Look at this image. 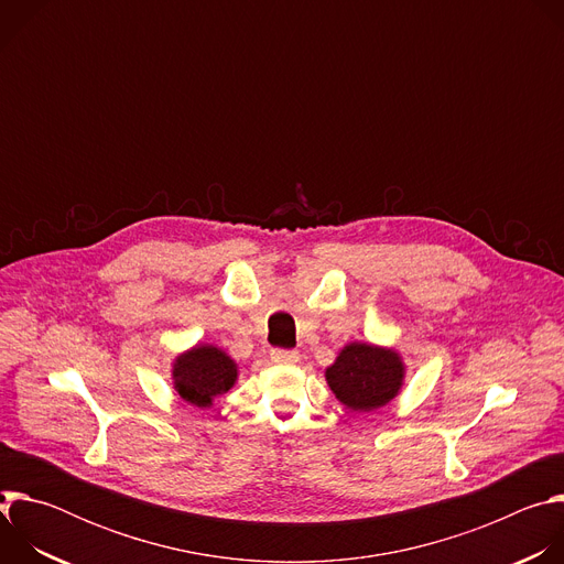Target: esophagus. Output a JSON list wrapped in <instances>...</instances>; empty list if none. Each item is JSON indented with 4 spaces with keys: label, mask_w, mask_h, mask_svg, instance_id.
<instances>
[{
    "label": "esophagus",
    "mask_w": 564,
    "mask_h": 564,
    "mask_svg": "<svg viewBox=\"0 0 564 564\" xmlns=\"http://www.w3.org/2000/svg\"><path fill=\"white\" fill-rule=\"evenodd\" d=\"M270 357H272L274 364H281V366H290V364L299 361V352L296 350H281V348H276V350L270 352Z\"/></svg>",
    "instance_id": "1"
}]
</instances>
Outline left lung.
Instances as JSON below:
<instances>
[{"label":"left lung","mask_w":564,"mask_h":564,"mask_svg":"<svg viewBox=\"0 0 564 564\" xmlns=\"http://www.w3.org/2000/svg\"><path fill=\"white\" fill-rule=\"evenodd\" d=\"M326 381L346 409L370 413L390 404L404 388L406 364L394 348L350 341L326 368Z\"/></svg>","instance_id":"left-lung-1"}]
</instances>
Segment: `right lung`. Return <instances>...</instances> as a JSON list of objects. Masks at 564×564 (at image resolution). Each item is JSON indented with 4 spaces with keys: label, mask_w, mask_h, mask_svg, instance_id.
Masks as SVG:
<instances>
[{
    "label": "right lung",
    "mask_w": 564,
    "mask_h": 564,
    "mask_svg": "<svg viewBox=\"0 0 564 564\" xmlns=\"http://www.w3.org/2000/svg\"><path fill=\"white\" fill-rule=\"evenodd\" d=\"M238 379V364L214 344H196L172 361V386L192 406L209 409Z\"/></svg>",
    "instance_id": "add662e5"
}]
</instances>
